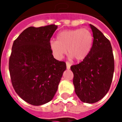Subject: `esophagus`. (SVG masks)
Wrapping results in <instances>:
<instances>
[{"instance_id": "obj_1", "label": "esophagus", "mask_w": 122, "mask_h": 122, "mask_svg": "<svg viewBox=\"0 0 122 122\" xmlns=\"http://www.w3.org/2000/svg\"><path fill=\"white\" fill-rule=\"evenodd\" d=\"M66 69H70V68H71V63H69V62H66Z\"/></svg>"}]
</instances>
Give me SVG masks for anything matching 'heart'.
Returning a JSON list of instances; mask_svg holds the SVG:
<instances>
[{"label": "heart", "instance_id": "1", "mask_svg": "<svg viewBox=\"0 0 122 122\" xmlns=\"http://www.w3.org/2000/svg\"><path fill=\"white\" fill-rule=\"evenodd\" d=\"M93 45V35L87 29H76L61 31L57 40L50 42V48L54 57L60 60L66 54L76 61H82L90 53Z\"/></svg>", "mask_w": 122, "mask_h": 122}]
</instances>
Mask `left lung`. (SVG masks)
Returning <instances> with one entry per match:
<instances>
[{
  "label": "left lung",
  "mask_w": 122,
  "mask_h": 122,
  "mask_svg": "<svg viewBox=\"0 0 122 122\" xmlns=\"http://www.w3.org/2000/svg\"><path fill=\"white\" fill-rule=\"evenodd\" d=\"M93 45L88 56L71 66L77 96L82 102L94 103L102 99L110 89L114 71V59L110 41L93 25Z\"/></svg>",
  "instance_id": "left-lung-1"
}]
</instances>
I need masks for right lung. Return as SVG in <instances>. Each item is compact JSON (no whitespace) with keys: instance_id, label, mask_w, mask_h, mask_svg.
Listing matches in <instances>:
<instances>
[{"instance_id":"1","label":"right lung","mask_w":122,"mask_h":122,"mask_svg":"<svg viewBox=\"0 0 122 122\" xmlns=\"http://www.w3.org/2000/svg\"><path fill=\"white\" fill-rule=\"evenodd\" d=\"M54 24L29 27L14 40L9 59V71L15 92L22 99L39 106L50 101L58 88L64 61L53 57L50 48Z\"/></svg>"}]
</instances>
